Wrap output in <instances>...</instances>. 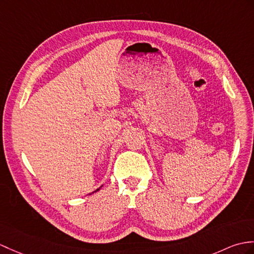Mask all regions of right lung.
Wrapping results in <instances>:
<instances>
[{
    "label": "right lung",
    "instance_id": "1",
    "mask_svg": "<svg viewBox=\"0 0 254 254\" xmlns=\"http://www.w3.org/2000/svg\"><path fill=\"white\" fill-rule=\"evenodd\" d=\"M100 190V187H99V188H97V190H94V191H93V192H96V191H98V190ZM93 192H92V193H93Z\"/></svg>",
    "mask_w": 254,
    "mask_h": 254
}]
</instances>
